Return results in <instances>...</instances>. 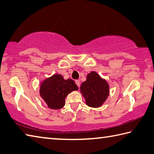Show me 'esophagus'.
I'll list each match as a JSON object with an SVG mask.
<instances>
[{
    "label": "esophagus",
    "instance_id": "obj_1",
    "mask_svg": "<svg viewBox=\"0 0 154 154\" xmlns=\"http://www.w3.org/2000/svg\"><path fill=\"white\" fill-rule=\"evenodd\" d=\"M75 83L77 84V85L78 86V87H80V81H79V80H76L75 81Z\"/></svg>",
    "mask_w": 154,
    "mask_h": 154
}]
</instances>
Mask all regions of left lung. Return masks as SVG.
I'll return each instance as SVG.
<instances>
[{
	"label": "left lung",
	"mask_w": 154,
	"mask_h": 154,
	"mask_svg": "<svg viewBox=\"0 0 154 154\" xmlns=\"http://www.w3.org/2000/svg\"><path fill=\"white\" fill-rule=\"evenodd\" d=\"M80 89L86 104L91 107H100L109 95L108 83L94 71L87 75V80L82 83Z\"/></svg>",
	"instance_id": "1"
}]
</instances>
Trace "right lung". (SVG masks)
<instances>
[{"mask_svg": "<svg viewBox=\"0 0 154 154\" xmlns=\"http://www.w3.org/2000/svg\"><path fill=\"white\" fill-rule=\"evenodd\" d=\"M77 89L73 80H65L62 75L57 74L41 83L40 95L49 108L59 109L65 105V97L69 93Z\"/></svg>", "mask_w": 154, "mask_h": 154, "instance_id": "obj_1", "label": "right lung"}]
</instances>
